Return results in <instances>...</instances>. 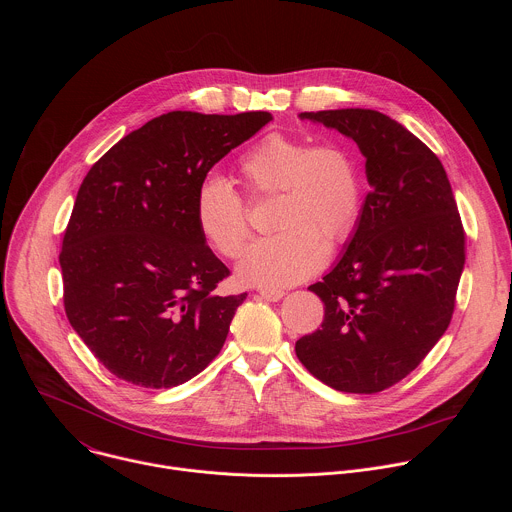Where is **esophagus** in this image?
Returning <instances> with one entry per match:
<instances>
[{
    "mask_svg": "<svg viewBox=\"0 0 512 512\" xmlns=\"http://www.w3.org/2000/svg\"><path fill=\"white\" fill-rule=\"evenodd\" d=\"M259 296L267 302H279L285 296V291H281V289H259Z\"/></svg>",
    "mask_w": 512,
    "mask_h": 512,
    "instance_id": "34e87169",
    "label": "esophagus"
}]
</instances>
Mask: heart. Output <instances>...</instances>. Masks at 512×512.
<instances>
[{
	"instance_id": "obj_1",
	"label": "heart",
	"mask_w": 512,
	"mask_h": 512,
	"mask_svg": "<svg viewBox=\"0 0 512 512\" xmlns=\"http://www.w3.org/2000/svg\"><path fill=\"white\" fill-rule=\"evenodd\" d=\"M239 176L251 196H273L275 235L257 239L237 275L247 285L279 289L312 277L356 229L362 176L356 154L342 141L310 143L267 133L241 156ZM200 235L223 257H237L251 233L245 198L221 176L206 178L194 198Z\"/></svg>"
}]
</instances>
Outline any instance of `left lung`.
<instances>
[{
	"label": "left lung",
	"instance_id": "1",
	"mask_svg": "<svg viewBox=\"0 0 512 512\" xmlns=\"http://www.w3.org/2000/svg\"><path fill=\"white\" fill-rule=\"evenodd\" d=\"M300 117L356 141L371 192L342 259L310 285L324 322L296 354L328 387L373 395L417 369L448 330L466 233L442 162L401 123L373 109Z\"/></svg>",
	"mask_w": 512,
	"mask_h": 512
}]
</instances>
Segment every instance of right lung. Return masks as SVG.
<instances>
[{
    "label": "right lung",
    "mask_w": 512,
    "mask_h": 512,
    "mask_svg": "<svg viewBox=\"0 0 512 512\" xmlns=\"http://www.w3.org/2000/svg\"><path fill=\"white\" fill-rule=\"evenodd\" d=\"M271 121L267 111H170L131 131L85 176L58 255L64 312L103 367L170 389L221 352L247 294L218 296L231 275L194 218L208 170Z\"/></svg>",
    "instance_id": "right-lung-1"
}]
</instances>
